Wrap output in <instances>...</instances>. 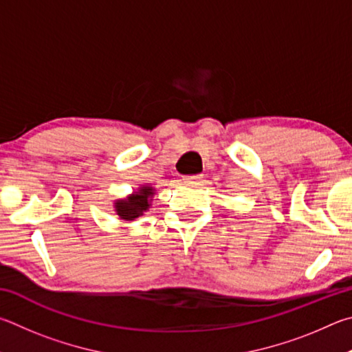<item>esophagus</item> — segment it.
<instances>
[{
	"label": "esophagus",
	"instance_id": "34e87169",
	"mask_svg": "<svg viewBox=\"0 0 352 352\" xmlns=\"http://www.w3.org/2000/svg\"><path fill=\"white\" fill-rule=\"evenodd\" d=\"M201 179H202V175H188L184 177V181H187V182H198Z\"/></svg>",
	"mask_w": 352,
	"mask_h": 352
}]
</instances>
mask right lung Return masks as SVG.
<instances>
[{
	"label": "right lung",
	"mask_w": 352,
	"mask_h": 352,
	"mask_svg": "<svg viewBox=\"0 0 352 352\" xmlns=\"http://www.w3.org/2000/svg\"><path fill=\"white\" fill-rule=\"evenodd\" d=\"M154 195V188L150 186H142L138 192L129 195L125 199H117L114 202L116 213L123 221H134L150 208V201Z\"/></svg>",
	"instance_id": "add662e5"
}]
</instances>
